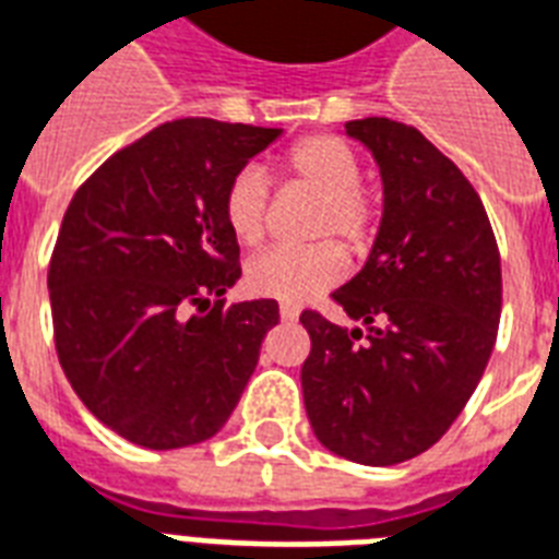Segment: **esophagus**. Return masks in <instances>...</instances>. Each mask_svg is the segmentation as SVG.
I'll return each instance as SVG.
<instances>
[{
	"label": "esophagus",
	"instance_id": "1",
	"mask_svg": "<svg viewBox=\"0 0 559 559\" xmlns=\"http://www.w3.org/2000/svg\"><path fill=\"white\" fill-rule=\"evenodd\" d=\"M280 318L297 320V318H300V309H297V306H292V302H283V306H280Z\"/></svg>",
	"mask_w": 559,
	"mask_h": 559
}]
</instances>
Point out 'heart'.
<instances>
[{
    "instance_id": "b5f03b06",
    "label": "heart",
    "mask_w": 559,
    "mask_h": 559,
    "mask_svg": "<svg viewBox=\"0 0 559 559\" xmlns=\"http://www.w3.org/2000/svg\"><path fill=\"white\" fill-rule=\"evenodd\" d=\"M283 175L294 186L318 194V206L306 230L314 245L300 250H267L248 265L245 285L257 297L302 302L347 276V257L335 240L353 253L370 248L379 206L373 192L361 183V159L356 151L329 133H314L297 142L283 157ZM267 206L271 192L262 168H239L221 201L233 239L245 248L262 245L267 233Z\"/></svg>"
}]
</instances>
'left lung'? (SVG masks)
I'll return each mask as SVG.
<instances>
[{
    "mask_svg": "<svg viewBox=\"0 0 559 559\" xmlns=\"http://www.w3.org/2000/svg\"><path fill=\"white\" fill-rule=\"evenodd\" d=\"M347 133L379 163L384 215L367 265L332 300L370 332L302 311V402L329 452L393 466L431 449L481 382L501 259L473 183L417 128L370 116Z\"/></svg>",
    "mask_w": 559,
    "mask_h": 559,
    "instance_id": "1",
    "label": "left lung"
}]
</instances>
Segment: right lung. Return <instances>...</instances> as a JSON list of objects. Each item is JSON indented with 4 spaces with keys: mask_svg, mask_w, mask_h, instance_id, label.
Instances as JSON below:
<instances>
[{
    "mask_svg": "<svg viewBox=\"0 0 559 559\" xmlns=\"http://www.w3.org/2000/svg\"><path fill=\"white\" fill-rule=\"evenodd\" d=\"M276 128L175 119L107 157L69 201L49 262L55 349L104 426L145 449L210 440L239 405L276 300L241 276L224 189Z\"/></svg>",
    "mask_w": 559,
    "mask_h": 559,
    "instance_id": "add662e5",
    "label": "right lung"
}]
</instances>
